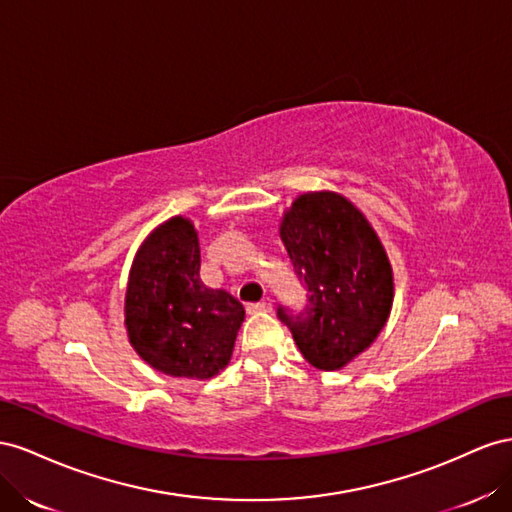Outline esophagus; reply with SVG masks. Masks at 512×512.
<instances>
[{
  "instance_id": "esophagus-1",
  "label": "esophagus",
  "mask_w": 512,
  "mask_h": 512,
  "mask_svg": "<svg viewBox=\"0 0 512 512\" xmlns=\"http://www.w3.org/2000/svg\"><path fill=\"white\" fill-rule=\"evenodd\" d=\"M246 311L253 315H264V313L272 311V304L270 302H255V304H248Z\"/></svg>"
}]
</instances>
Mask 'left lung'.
<instances>
[{"label":"left lung","instance_id":"8db88e82","mask_svg":"<svg viewBox=\"0 0 512 512\" xmlns=\"http://www.w3.org/2000/svg\"><path fill=\"white\" fill-rule=\"evenodd\" d=\"M281 242L298 281L309 289L300 315L279 309L304 360L339 371L384 330L394 274L377 231L352 201L334 191L302 193L283 212Z\"/></svg>","mask_w":512,"mask_h":512}]
</instances>
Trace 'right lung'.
Returning <instances> with one entry per match:
<instances>
[{"label":"right lung","mask_w":512,"mask_h":512,"mask_svg":"<svg viewBox=\"0 0 512 512\" xmlns=\"http://www.w3.org/2000/svg\"><path fill=\"white\" fill-rule=\"evenodd\" d=\"M199 238L191 218L171 216L137 248L124 296L128 341L152 369L210 379L233 354L244 306L199 279Z\"/></svg>","instance_id":"add662e5"}]
</instances>
